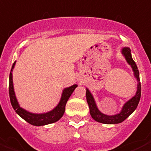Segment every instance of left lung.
I'll use <instances>...</instances> for the list:
<instances>
[{"instance_id":"1","label":"left lung","mask_w":151,"mask_h":151,"mask_svg":"<svg viewBox=\"0 0 151 151\" xmlns=\"http://www.w3.org/2000/svg\"><path fill=\"white\" fill-rule=\"evenodd\" d=\"M122 53L124 57L125 58L127 63L131 65V69L133 70L134 76L135 78H137V91L133 97L129 99L127 102L124 103V105H123L122 110L119 113L113 114V115H108V114H103L102 112L99 111L93 95H91L89 90L86 88V99H87V102H88V107H89L90 114H91V118H93L95 121L100 122V123L107 124H115L122 123L134 111L135 109H137V105H138L139 101H140L141 87H140L139 71L137 69V66L135 62L132 59L130 48H128V47L122 48Z\"/></svg>"}]
</instances>
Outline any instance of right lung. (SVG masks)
<instances>
[{
  "label": "right lung",
  "mask_w": 151,
  "mask_h": 151,
  "mask_svg": "<svg viewBox=\"0 0 151 151\" xmlns=\"http://www.w3.org/2000/svg\"><path fill=\"white\" fill-rule=\"evenodd\" d=\"M16 64V61L14 62L12 65L10 76H9V95L12 107L15 110L17 114L20 115L23 119H24L27 122L34 126H43L56 122L63 117V114L65 112V105L67 101L69 100V97L72 93L74 91L75 88H76L77 85L75 84L72 86L67 87L63 90V93L61 95V99L57 105L52 110L48 112L37 114V113L29 112L28 111L25 110L20 106L16 98V95L14 92V84H13V69Z\"/></svg>",
  "instance_id": "add662e5"
}]
</instances>
